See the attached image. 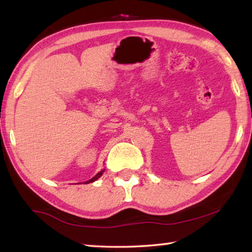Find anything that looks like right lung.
<instances>
[{
  "instance_id": "obj_1",
  "label": "right lung",
  "mask_w": 252,
  "mask_h": 252,
  "mask_svg": "<svg viewBox=\"0 0 252 252\" xmlns=\"http://www.w3.org/2000/svg\"><path fill=\"white\" fill-rule=\"evenodd\" d=\"M103 172H104V169L103 170H101V171L100 172H97L96 174H95V176L94 177H93L92 179H91V180H89V181H87V182H85V183H90V182H94L95 180H97V179H99L101 176H102V174H103Z\"/></svg>"
}]
</instances>
